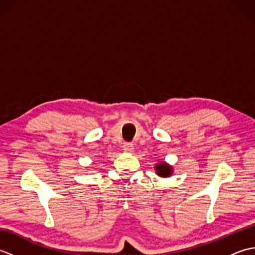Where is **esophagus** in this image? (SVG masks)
<instances>
[{"label": "esophagus", "instance_id": "obj_1", "mask_svg": "<svg viewBox=\"0 0 255 255\" xmlns=\"http://www.w3.org/2000/svg\"><path fill=\"white\" fill-rule=\"evenodd\" d=\"M124 150L126 151V152H132L133 151V144L132 143H129V142H126L124 144Z\"/></svg>", "mask_w": 255, "mask_h": 255}]
</instances>
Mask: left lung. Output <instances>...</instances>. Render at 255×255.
I'll list each match as a JSON object with an SVG mask.
<instances>
[{
	"label": "left lung",
	"mask_w": 255,
	"mask_h": 255,
	"mask_svg": "<svg viewBox=\"0 0 255 255\" xmlns=\"http://www.w3.org/2000/svg\"><path fill=\"white\" fill-rule=\"evenodd\" d=\"M155 171H156V174L161 177H169L172 174V166L166 164L165 162H160L155 165Z\"/></svg>",
	"instance_id": "8db88e82"
}]
</instances>
